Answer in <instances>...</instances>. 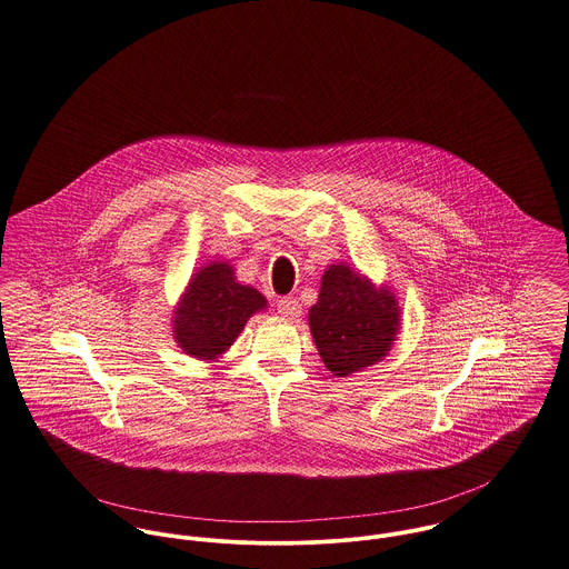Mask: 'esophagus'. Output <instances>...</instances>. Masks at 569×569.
<instances>
[{"label":"esophagus","instance_id":"34e87169","mask_svg":"<svg viewBox=\"0 0 569 569\" xmlns=\"http://www.w3.org/2000/svg\"><path fill=\"white\" fill-rule=\"evenodd\" d=\"M277 311H279L283 318L295 320V318L301 316V303H299L295 297H281V299L277 301Z\"/></svg>","mask_w":569,"mask_h":569}]
</instances>
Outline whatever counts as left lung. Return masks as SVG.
Wrapping results in <instances>:
<instances>
[{
  "mask_svg": "<svg viewBox=\"0 0 569 569\" xmlns=\"http://www.w3.org/2000/svg\"><path fill=\"white\" fill-rule=\"evenodd\" d=\"M398 316L390 290H375L368 279L338 263L322 277L318 303L309 309V329L325 366L336 377H349L386 357Z\"/></svg>",
  "mask_w": 569,
  "mask_h": 569,
  "instance_id": "left-lung-1",
  "label": "left lung"
}]
</instances>
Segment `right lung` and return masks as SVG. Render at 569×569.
Listing matches in <instances>:
<instances>
[{
	"instance_id": "add662e5",
	"label": "right lung",
	"mask_w": 569,
	"mask_h": 569,
	"mask_svg": "<svg viewBox=\"0 0 569 569\" xmlns=\"http://www.w3.org/2000/svg\"><path fill=\"white\" fill-rule=\"evenodd\" d=\"M266 307V299L240 286L231 266L214 262L201 268L176 311V338L181 350L199 359H214L229 349L244 322Z\"/></svg>"
}]
</instances>
